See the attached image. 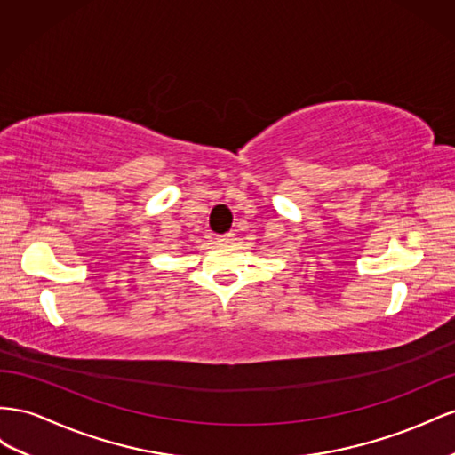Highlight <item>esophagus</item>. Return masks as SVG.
<instances>
[{
	"label": "esophagus",
	"mask_w": 455,
	"mask_h": 455,
	"mask_svg": "<svg viewBox=\"0 0 455 455\" xmlns=\"http://www.w3.org/2000/svg\"><path fill=\"white\" fill-rule=\"evenodd\" d=\"M232 240H235V235H232V232H227V235L217 236V242H219V243H230Z\"/></svg>",
	"instance_id": "obj_1"
}]
</instances>
